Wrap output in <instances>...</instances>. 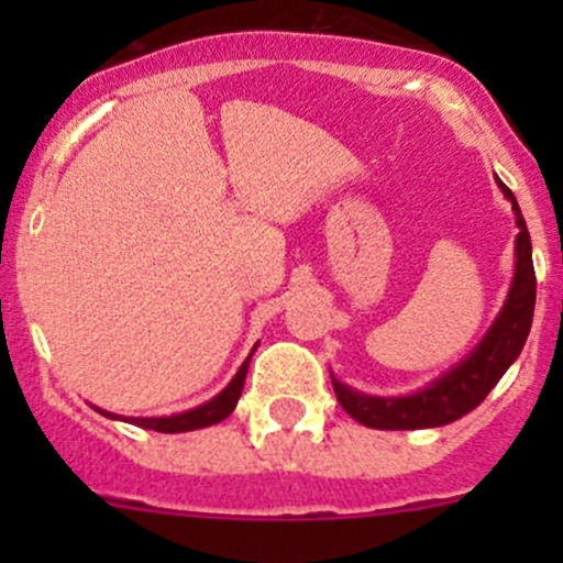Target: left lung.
Masks as SVG:
<instances>
[{"label":"left lung","mask_w":563,"mask_h":563,"mask_svg":"<svg viewBox=\"0 0 563 563\" xmlns=\"http://www.w3.org/2000/svg\"><path fill=\"white\" fill-rule=\"evenodd\" d=\"M504 196L512 201L515 223H518V247H515V280L509 288L507 305L501 316L490 327L474 354L463 360L455 371L441 376L430 387L419 389L408 397H367L360 391H351L332 378L334 395L343 411L356 419L365 428L376 430H419V428H441L455 419L474 411L490 389L501 382L507 367L518 360L523 351L528 329H531L533 302H537V275H533L531 261V236H528L526 220L520 214L518 201L512 190L504 181H498Z\"/></svg>","instance_id":"1"}]
</instances>
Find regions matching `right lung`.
<instances>
[{
	"instance_id": "add662e5",
	"label": "right lung",
	"mask_w": 563,
	"mask_h": 563,
	"mask_svg": "<svg viewBox=\"0 0 563 563\" xmlns=\"http://www.w3.org/2000/svg\"><path fill=\"white\" fill-rule=\"evenodd\" d=\"M250 356L242 362V367H240V373L234 376V382L220 391L218 397H212L209 402H203V406L192 408V411H185V413H174V417H152V419L150 417L146 419L133 417L130 422L139 424V428H146V430H157V433H185V430H198V428H209V424L223 422V419L236 408V400H240L242 387H245ZM106 417H111V413H106Z\"/></svg>"
}]
</instances>
